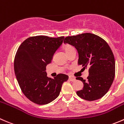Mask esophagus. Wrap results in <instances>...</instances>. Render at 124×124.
I'll use <instances>...</instances> for the list:
<instances>
[{
  "instance_id": "obj_1",
  "label": "esophagus",
  "mask_w": 124,
  "mask_h": 124,
  "mask_svg": "<svg viewBox=\"0 0 124 124\" xmlns=\"http://www.w3.org/2000/svg\"><path fill=\"white\" fill-rule=\"evenodd\" d=\"M69 80L70 81H76V78H75V76H69Z\"/></svg>"
}]
</instances>
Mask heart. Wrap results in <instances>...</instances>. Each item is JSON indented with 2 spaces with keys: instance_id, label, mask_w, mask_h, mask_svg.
Listing matches in <instances>:
<instances>
[{
  "instance_id": "obj_1",
  "label": "heart",
  "mask_w": 124,
  "mask_h": 124,
  "mask_svg": "<svg viewBox=\"0 0 124 124\" xmlns=\"http://www.w3.org/2000/svg\"><path fill=\"white\" fill-rule=\"evenodd\" d=\"M63 48H64V50L65 51V52H66V53H68L69 52H70V51L73 50V49H74V48L72 46L70 45H65L64 46H63Z\"/></svg>"
}]
</instances>
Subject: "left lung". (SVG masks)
Masks as SVG:
<instances>
[{"label":"left lung","mask_w":124,"mask_h":124,"mask_svg":"<svg viewBox=\"0 0 124 124\" xmlns=\"http://www.w3.org/2000/svg\"><path fill=\"white\" fill-rule=\"evenodd\" d=\"M77 49L78 63L84 69H88L87 81L81 77L76 78L84 84L82 90L76 94L88 101H94L103 97L109 91L115 75L114 55L108 43L94 34L86 33L67 36L64 40Z\"/></svg>","instance_id":"1"}]
</instances>
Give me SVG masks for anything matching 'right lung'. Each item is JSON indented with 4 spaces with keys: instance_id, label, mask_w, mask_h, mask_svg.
<instances>
[{
    "instance_id": "1",
    "label": "right lung",
    "mask_w": 124,
    "mask_h": 124,
    "mask_svg": "<svg viewBox=\"0 0 124 124\" xmlns=\"http://www.w3.org/2000/svg\"><path fill=\"white\" fill-rule=\"evenodd\" d=\"M64 37L36 36L27 38L20 45L14 60V71L21 91L29 100L43 105L58 97L64 82L69 76L58 74L47 76L46 66L60 47Z\"/></svg>"
}]
</instances>
